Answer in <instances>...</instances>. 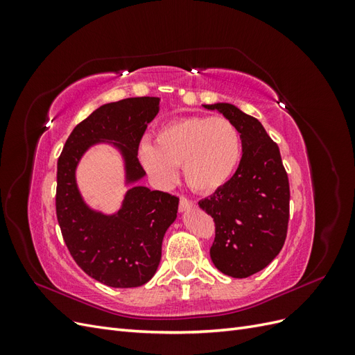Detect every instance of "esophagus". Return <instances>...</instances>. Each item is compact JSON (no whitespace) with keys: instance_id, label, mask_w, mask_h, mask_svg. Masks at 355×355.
Wrapping results in <instances>:
<instances>
[{"instance_id":"obj_1","label":"esophagus","mask_w":355,"mask_h":355,"mask_svg":"<svg viewBox=\"0 0 355 355\" xmlns=\"http://www.w3.org/2000/svg\"><path fill=\"white\" fill-rule=\"evenodd\" d=\"M194 206H196L194 201H191V200H188V198H185V197L180 198V202H179V210H180V211H187V210L192 209Z\"/></svg>"}]
</instances>
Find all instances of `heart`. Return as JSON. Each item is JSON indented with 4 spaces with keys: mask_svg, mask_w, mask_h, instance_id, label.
Masks as SVG:
<instances>
[{
    "mask_svg": "<svg viewBox=\"0 0 355 355\" xmlns=\"http://www.w3.org/2000/svg\"><path fill=\"white\" fill-rule=\"evenodd\" d=\"M139 158L158 184L168 185L182 166L187 184L198 192H211L227 184L241 159V137L223 116H187L164 124L155 144L139 145Z\"/></svg>",
    "mask_w": 355,
    "mask_h": 355,
    "instance_id": "obj_1",
    "label": "heart"
}]
</instances>
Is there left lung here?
<instances>
[{"label":"left lung","mask_w":355,"mask_h":355,"mask_svg":"<svg viewBox=\"0 0 355 355\" xmlns=\"http://www.w3.org/2000/svg\"><path fill=\"white\" fill-rule=\"evenodd\" d=\"M202 106L222 114L241 137L243 155L237 171L198 206L216 227L211 262L225 275L245 278L263 270L283 249L288 223V178L280 149L259 120L231 103Z\"/></svg>","instance_id":"1"}]
</instances>
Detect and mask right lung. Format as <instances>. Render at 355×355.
I'll use <instances>...</instances> for the list:
<instances>
[{
  "instance_id": "obj_1",
  "label": "right lung",
  "mask_w": 355,
  "mask_h": 355,
  "mask_svg": "<svg viewBox=\"0 0 355 355\" xmlns=\"http://www.w3.org/2000/svg\"><path fill=\"white\" fill-rule=\"evenodd\" d=\"M159 111V98H128L105 103L69 135L58 159L56 214L73 261L110 287H139L154 277L164 234L178 216L179 198L136 185L145 178L137 159L141 139ZM98 143L112 144L125 161L128 190L112 215L92 209L76 185V167Z\"/></svg>"
}]
</instances>
